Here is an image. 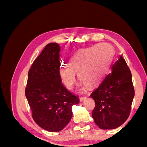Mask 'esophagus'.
I'll return each mask as SVG.
<instances>
[{"label": "esophagus", "instance_id": "1", "mask_svg": "<svg viewBox=\"0 0 147 147\" xmlns=\"http://www.w3.org/2000/svg\"><path fill=\"white\" fill-rule=\"evenodd\" d=\"M86 98V96H82V97H80V100L81 102L82 101H83L84 100H85Z\"/></svg>", "mask_w": 147, "mask_h": 147}]
</instances>
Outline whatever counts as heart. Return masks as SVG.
<instances>
[{
  "mask_svg": "<svg viewBox=\"0 0 147 147\" xmlns=\"http://www.w3.org/2000/svg\"><path fill=\"white\" fill-rule=\"evenodd\" d=\"M113 53V47L107 43H100L78 51L70 59L69 65L62 64L59 67L61 82L71 90L77 73L78 79L86 86H96L107 73Z\"/></svg>",
  "mask_w": 147,
  "mask_h": 147,
  "instance_id": "1",
  "label": "heart"
}]
</instances>
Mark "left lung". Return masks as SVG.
Segmentation results:
<instances>
[{
  "label": "left lung",
  "instance_id": "1",
  "mask_svg": "<svg viewBox=\"0 0 147 147\" xmlns=\"http://www.w3.org/2000/svg\"><path fill=\"white\" fill-rule=\"evenodd\" d=\"M111 70L90 95L96 104L92 117L102 129H113L126 121L134 97L131 70L121 55Z\"/></svg>",
  "mask_w": 147,
  "mask_h": 147
}]
</instances>
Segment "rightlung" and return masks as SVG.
Returning <instances> with one entry per match:
<instances>
[{"label": "right lung", "instance_id": "1", "mask_svg": "<svg viewBox=\"0 0 147 147\" xmlns=\"http://www.w3.org/2000/svg\"><path fill=\"white\" fill-rule=\"evenodd\" d=\"M60 50L56 43L47 44L29 70L25 89L34 121L50 132L63 130L72 117V105L79 103L61 83Z\"/></svg>", "mask_w": 147, "mask_h": 147}]
</instances>
